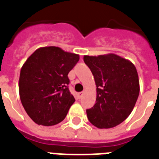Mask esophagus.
Wrapping results in <instances>:
<instances>
[{
  "instance_id": "esophagus-1",
  "label": "esophagus",
  "mask_w": 159,
  "mask_h": 159,
  "mask_svg": "<svg viewBox=\"0 0 159 159\" xmlns=\"http://www.w3.org/2000/svg\"><path fill=\"white\" fill-rule=\"evenodd\" d=\"M82 95H83V93H82H82H78V97H79V98H82Z\"/></svg>"
}]
</instances>
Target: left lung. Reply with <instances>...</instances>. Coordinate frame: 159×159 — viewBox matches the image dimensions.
<instances>
[{"instance_id":"left-lung-1","label":"left lung","mask_w":159,"mask_h":159,"mask_svg":"<svg viewBox=\"0 0 159 159\" xmlns=\"http://www.w3.org/2000/svg\"><path fill=\"white\" fill-rule=\"evenodd\" d=\"M97 86L95 105L87 110L88 118L98 128H111L130 115L139 95V79L129 60L108 53L84 56Z\"/></svg>"}]
</instances>
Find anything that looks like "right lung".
Returning <instances> with one entry per match:
<instances>
[{
	"mask_svg": "<svg viewBox=\"0 0 159 159\" xmlns=\"http://www.w3.org/2000/svg\"><path fill=\"white\" fill-rule=\"evenodd\" d=\"M79 55L57 47L36 49L23 64L19 78L20 102L33 122L53 126L66 117L75 102L67 85Z\"/></svg>",
	"mask_w": 159,
	"mask_h": 159,
	"instance_id": "obj_1",
	"label": "right lung"
}]
</instances>
